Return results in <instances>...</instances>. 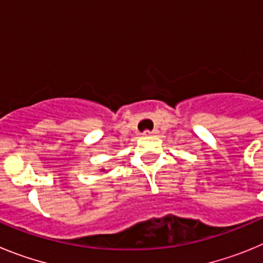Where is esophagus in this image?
I'll return each instance as SVG.
<instances>
[{"label": "esophagus", "instance_id": "34e87169", "mask_svg": "<svg viewBox=\"0 0 263 263\" xmlns=\"http://www.w3.org/2000/svg\"><path fill=\"white\" fill-rule=\"evenodd\" d=\"M157 133L158 130H152V132H150V130H145V132H143V136H155Z\"/></svg>", "mask_w": 263, "mask_h": 263}]
</instances>
